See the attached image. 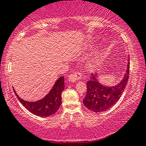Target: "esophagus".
<instances>
[{
	"mask_svg": "<svg viewBox=\"0 0 146 146\" xmlns=\"http://www.w3.org/2000/svg\"><path fill=\"white\" fill-rule=\"evenodd\" d=\"M81 78V74L80 72H77L70 74L69 75V77H68L69 81L70 82H72V83H74V82L77 81L78 80H80Z\"/></svg>",
	"mask_w": 146,
	"mask_h": 146,
	"instance_id": "1",
	"label": "esophagus"
}]
</instances>
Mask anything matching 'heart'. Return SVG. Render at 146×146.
I'll use <instances>...</instances> for the list:
<instances>
[{"label": "heart", "mask_w": 146, "mask_h": 146, "mask_svg": "<svg viewBox=\"0 0 146 146\" xmlns=\"http://www.w3.org/2000/svg\"><path fill=\"white\" fill-rule=\"evenodd\" d=\"M100 61V58L99 56H94V57H92V58H91L90 61V63L92 65H96V64H98V63H99Z\"/></svg>", "instance_id": "obj_1"}]
</instances>
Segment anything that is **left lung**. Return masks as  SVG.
Returning <instances> with one entry per match:
<instances>
[{"mask_svg":"<svg viewBox=\"0 0 146 146\" xmlns=\"http://www.w3.org/2000/svg\"><path fill=\"white\" fill-rule=\"evenodd\" d=\"M129 61V60H128ZM130 62L122 81L117 86L109 87L101 85L98 81L97 74H91L90 81L87 82V94L83 104L90 110L101 112L107 110L120 99L125 90L129 78Z\"/></svg>","mask_w":146,"mask_h":146,"instance_id":"8db88e82","label":"left lung"}]
</instances>
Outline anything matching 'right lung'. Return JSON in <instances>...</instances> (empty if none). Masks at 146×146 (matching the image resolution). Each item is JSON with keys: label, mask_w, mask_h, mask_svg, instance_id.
Returning a JSON list of instances; mask_svg holds the SVG:
<instances>
[{"label": "right lung", "mask_w": 146, "mask_h": 146, "mask_svg": "<svg viewBox=\"0 0 146 146\" xmlns=\"http://www.w3.org/2000/svg\"><path fill=\"white\" fill-rule=\"evenodd\" d=\"M64 77L57 80L53 88L43 99L35 102H29L21 99L14 90L19 101L30 112L39 117H49L56 112L61 105V93L64 90Z\"/></svg>", "instance_id": "add662e5"}]
</instances>
